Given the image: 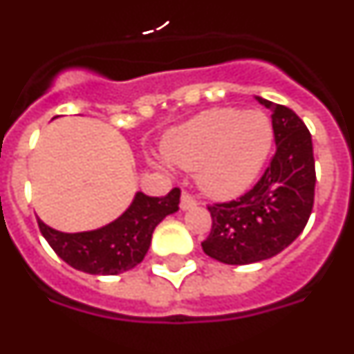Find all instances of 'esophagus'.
<instances>
[{"label": "esophagus", "mask_w": 354, "mask_h": 354, "mask_svg": "<svg viewBox=\"0 0 354 354\" xmlns=\"http://www.w3.org/2000/svg\"><path fill=\"white\" fill-rule=\"evenodd\" d=\"M196 204H198V202H196V198L192 195V193L183 192V195H180V207H183L184 211H186V209L195 207Z\"/></svg>", "instance_id": "1"}]
</instances>
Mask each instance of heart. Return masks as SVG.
Segmentation results:
<instances>
[{
  "label": "heart",
  "instance_id": "b5f03b06",
  "mask_svg": "<svg viewBox=\"0 0 354 354\" xmlns=\"http://www.w3.org/2000/svg\"><path fill=\"white\" fill-rule=\"evenodd\" d=\"M273 147V126L261 111L212 108L177 127L162 142L171 165L198 170V184L214 198L239 196L255 183Z\"/></svg>",
  "mask_w": 354,
  "mask_h": 354
}]
</instances>
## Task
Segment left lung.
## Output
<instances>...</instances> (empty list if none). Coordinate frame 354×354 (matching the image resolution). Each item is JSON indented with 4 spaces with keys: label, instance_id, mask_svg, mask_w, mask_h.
Instances as JSON below:
<instances>
[{
    "label": "left lung",
    "instance_id": "obj_1",
    "mask_svg": "<svg viewBox=\"0 0 354 354\" xmlns=\"http://www.w3.org/2000/svg\"><path fill=\"white\" fill-rule=\"evenodd\" d=\"M257 99L271 109L277 150L250 192L207 205L212 227L202 248L223 264H252L280 253L303 232L314 207L310 131L287 106Z\"/></svg>",
    "mask_w": 354,
    "mask_h": 354
}]
</instances>
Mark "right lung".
<instances>
[{"label":"right lung","instance_id":"right-lung-1","mask_svg":"<svg viewBox=\"0 0 354 354\" xmlns=\"http://www.w3.org/2000/svg\"><path fill=\"white\" fill-rule=\"evenodd\" d=\"M180 189L165 196L136 193L120 218L90 232L65 234L39 221L46 241L62 261L90 274H118L133 270L145 257L152 232L165 216L179 209Z\"/></svg>","mask_w":354,"mask_h":354}]
</instances>
